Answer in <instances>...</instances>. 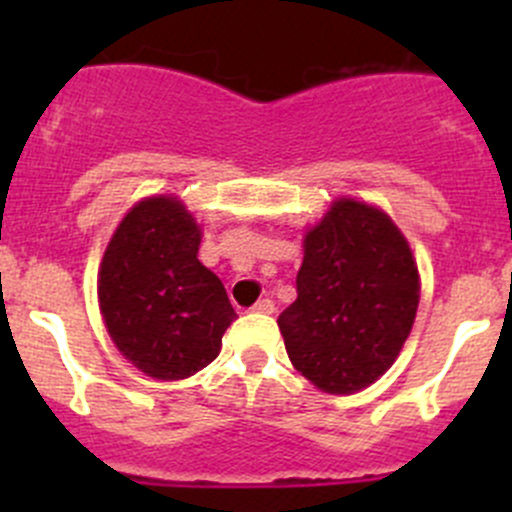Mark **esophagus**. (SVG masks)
<instances>
[{"instance_id": "34e87169", "label": "esophagus", "mask_w": 512, "mask_h": 512, "mask_svg": "<svg viewBox=\"0 0 512 512\" xmlns=\"http://www.w3.org/2000/svg\"><path fill=\"white\" fill-rule=\"evenodd\" d=\"M252 312L272 314V312H275V304H272V299H260V302H255V307H252Z\"/></svg>"}]
</instances>
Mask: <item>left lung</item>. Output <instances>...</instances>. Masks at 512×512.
I'll return each mask as SVG.
<instances>
[{
    "instance_id": "8db88e82",
    "label": "left lung",
    "mask_w": 512,
    "mask_h": 512,
    "mask_svg": "<svg viewBox=\"0 0 512 512\" xmlns=\"http://www.w3.org/2000/svg\"><path fill=\"white\" fill-rule=\"evenodd\" d=\"M409 242L374 205L334 200L304 237L297 299L277 324L294 369L327 394H354L396 361L418 309Z\"/></svg>"
}]
</instances>
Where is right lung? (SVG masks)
Segmentation results:
<instances>
[{
    "label": "right lung",
    "instance_id": "add662e5",
    "mask_svg": "<svg viewBox=\"0 0 512 512\" xmlns=\"http://www.w3.org/2000/svg\"><path fill=\"white\" fill-rule=\"evenodd\" d=\"M198 247L193 215L178 198L158 195L128 210L103 252V322L118 352L153 379L178 381L205 369L237 317Z\"/></svg>",
    "mask_w": 512,
    "mask_h": 512
}]
</instances>
